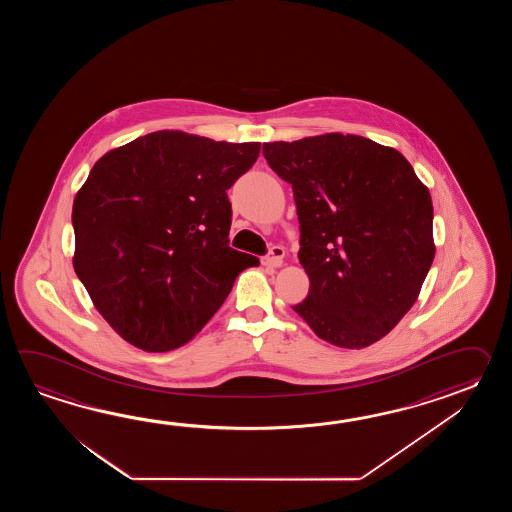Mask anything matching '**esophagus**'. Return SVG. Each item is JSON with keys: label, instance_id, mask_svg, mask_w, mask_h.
Instances as JSON below:
<instances>
[{"label": "esophagus", "instance_id": "34e87169", "mask_svg": "<svg viewBox=\"0 0 512 512\" xmlns=\"http://www.w3.org/2000/svg\"><path fill=\"white\" fill-rule=\"evenodd\" d=\"M283 256H285V249L280 247V245H274V247L269 249L263 261H265L267 265H272V267H280L283 263Z\"/></svg>", "mask_w": 512, "mask_h": 512}]
</instances>
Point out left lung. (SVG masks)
Masks as SVG:
<instances>
[{
	"label": "left lung",
	"instance_id": "left-lung-1",
	"mask_svg": "<svg viewBox=\"0 0 512 512\" xmlns=\"http://www.w3.org/2000/svg\"><path fill=\"white\" fill-rule=\"evenodd\" d=\"M263 155L293 186L298 258L309 294L294 311L318 337L366 348L415 304L434 261L430 192L393 148L327 133L267 142Z\"/></svg>",
	"mask_w": 512,
	"mask_h": 512
}]
</instances>
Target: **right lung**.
Segmentation results:
<instances>
[{"label":"right lung","instance_id":"right-lung-1","mask_svg":"<svg viewBox=\"0 0 512 512\" xmlns=\"http://www.w3.org/2000/svg\"><path fill=\"white\" fill-rule=\"evenodd\" d=\"M258 155L260 142L155 131L98 159L73 203V265L124 340L183 346L258 265L229 247L227 196Z\"/></svg>","mask_w":512,"mask_h":512}]
</instances>
